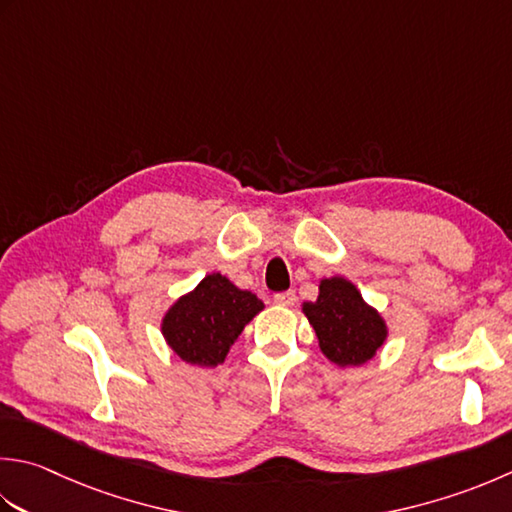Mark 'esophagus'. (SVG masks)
Masks as SVG:
<instances>
[{"label": "esophagus", "mask_w": 512, "mask_h": 512, "mask_svg": "<svg viewBox=\"0 0 512 512\" xmlns=\"http://www.w3.org/2000/svg\"><path fill=\"white\" fill-rule=\"evenodd\" d=\"M273 302L277 304V306H293L295 304V293L293 290H286V293H277L275 297H273Z\"/></svg>", "instance_id": "34e87169"}]
</instances>
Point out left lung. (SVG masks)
Segmentation results:
<instances>
[{
    "mask_svg": "<svg viewBox=\"0 0 512 512\" xmlns=\"http://www.w3.org/2000/svg\"><path fill=\"white\" fill-rule=\"evenodd\" d=\"M302 313L315 330L319 350L339 368L368 364L388 339L382 313L342 275L319 279V295L302 304Z\"/></svg>",
    "mask_w": 512,
    "mask_h": 512,
    "instance_id": "left-lung-1",
    "label": "left lung"
}]
</instances>
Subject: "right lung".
I'll list each match as a JSON object with an SVG mask.
<instances>
[{
    "mask_svg": "<svg viewBox=\"0 0 512 512\" xmlns=\"http://www.w3.org/2000/svg\"><path fill=\"white\" fill-rule=\"evenodd\" d=\"M262 310L264 302L255 293L237 288L222 273H210L170 304L162 317V335L182 362L215 368L224 364L246 324Z\"/></svg>",
    "mask_w": 512,
    "mask_h": 512,
    "instance_id": "add662e5",
    "label": "right lung"
}]
</instances>
